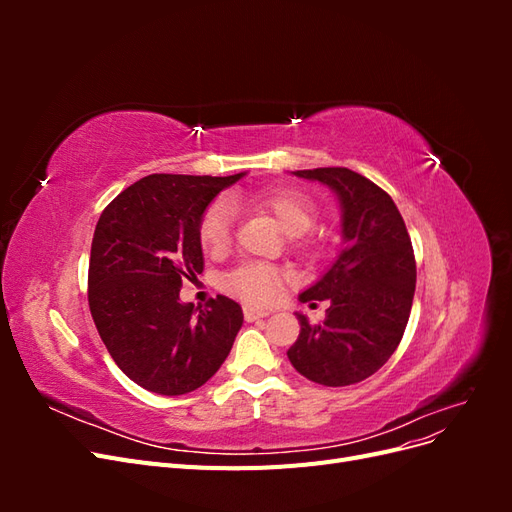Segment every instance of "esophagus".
I'll return each instance as SVG.
<instances>
[{
  "instance_id": "obj_1",
  "label": "esophagus",
  "mask_w": 512,
  "mask_h": 512,
  "mask_svg": "<svg viewBox=\"0 0 512 512\" xmlns=\"http://www.w3.org/2000/svg\"><path fill=\"white\" fill-rule=\"evenodd\" d=\"M243 316L247 322H254V320H260V318H267L269 312L267 309H258V307H252V305H245L243 307Z\"/></svg>"
}]
</instances>
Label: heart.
<instances>
[{
  "label": "heart",
  "mask_w": 512,
  "mask_h": 512,
  "mask_svg": "<svg viewBox=\"0 0 512 512\" xmlns=\"http://www.w3.org/2000/svg\"><path fill=\"white\" fill-rule=\"evenodd\" d=\"M247 203L254 209L269 213L290 237L305 235L318 220V205L312 196L294 188H269L247 196ZM232 222L235 211L224 198L213 200L198 220V241L200 247L211 256L226 252L232 239ZM299 247H307V241H299ZM284 271L267 262H245L232 269L224 277V288L237 294L247 303L265 305L277 299L284 286Z\"/></svg>",
  "instance_id": "obj_1"
}]
</instances>
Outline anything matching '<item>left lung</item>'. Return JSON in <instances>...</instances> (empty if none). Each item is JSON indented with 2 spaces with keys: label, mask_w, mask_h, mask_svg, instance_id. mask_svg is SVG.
Returning <instances> with one entry per match:
<instances>
[{
  "label": "left lung",
  "mask_w": 512,
  "mask_h": 512,
  "mask_svg": "<svg viewBox=\"0 0 512 512\" xmlns=\"http://www.w3.org/2000/svg\"><path fill=\"white\" fill-rule=\"evenodd\" d=\"M294 175L337 194L344 250L301 294L303 303L329 301V309L320 324L297 314L301 333L288 359L312 382L356 384L376 374L404 337L416 288L412 241L393 198L367 177L342 166Z\"/></svg>",
  "instance_id": "1"
}]
</instances>
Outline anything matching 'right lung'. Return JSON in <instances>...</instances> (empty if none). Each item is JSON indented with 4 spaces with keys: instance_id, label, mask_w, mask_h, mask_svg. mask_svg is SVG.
I'll return each mask as SVG.
<instances>
[{
    "instance_id": "right-lung-1",
    "label": "right lung",
    "mask_w": 512,
    "mask_h": 512,
    "mask_svg": "<svg viewBox=\"0 0 512 512\" xmlns=\"http://www.w3.org/2000/svg\"><path fill=\"white\" fill-rule=\"evenodd\" d=\"M230 177L149 175L108 205L89 258V309L117 367L143 389L185 395L203 386L232 348L241 305L218 294L205 307L179 301L203 273L198 220Z\"/></svg>"
}]
</instances>
